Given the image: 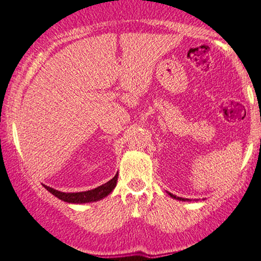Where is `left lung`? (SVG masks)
<instances>
[{
	"label": "left lung",
	"mask_w": 261,
	"mask_h": 261,
	"mask_svg": "<svg viewBox=\"0 0 261 261\" xmlns=\"http://www.w3.org/2000/svg\"><path fill=\"white\" fill-rule=\"evenodd\" d=\"M169 195H170V197H173V198H176V199H179V201H186V198H182V197H176L175 195L170 194V192H169Z\"/></svg>",
	"instance_id": "left-lung-1"
}]
</instances>
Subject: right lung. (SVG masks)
Instances as JSON below:
<instances>
[{"label": "right lung", "mask_w": 261, "mask_h": 261, "mask_svg": "<svg viewBox=\"0 0 261 261\" xmlns=\"http://www.w3.org/2000/svg\"><path fill=\"white\" fill-rule=\"evenodd\" d=\"M116 184H117V175H115L110 181L105 182L104 185L83 192H62L49 188V186H44V188L56 197L67 202V203H88V202H95L106 197L115 189Z\"/></svg>", "instance_id": "obj_1"}]
</instances>
